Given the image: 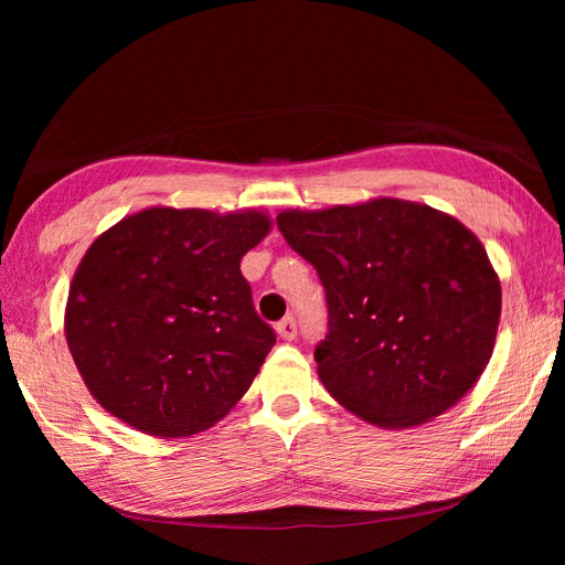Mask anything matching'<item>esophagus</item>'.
Returning a JSON list of instances; mask_svg holds the SVG:
<instances>
[{"label":"esophagus","instance_id":"1","mask_svg":"<svg viewBox=\"0 0 565 565\" xmlns=\"http://www.w3.org/2000/svg\"><path fill=\"white\" fill-rule=\"evenodd\" d=\"M276 334H279L281 340H286V342H291V340H296V320L289 316V318H284L279 326H276Z\"/></svg>","mask_w":565,"mask_h":565}]
</instances>
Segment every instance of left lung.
Wrapping results in <instances>:
<instances>
[{
    "label": "left lung",
    "mask_w": 565,
    "mask_h": 565,
    "mask_svg": "<svg viewBox=\"0 0 565 565\" xmlns=\"http://www.w3.org/2000/svg\"><path fill=\"white\" fill-rule=\"evenodd\" d=\"M281 235L328 301L318 376L366 423L405 429L459 403L498 338L500 279L463 223L425 203L369 199L281 211Z\"/></svg>",
    "instance_id": "obj_1"
}]
</instances>
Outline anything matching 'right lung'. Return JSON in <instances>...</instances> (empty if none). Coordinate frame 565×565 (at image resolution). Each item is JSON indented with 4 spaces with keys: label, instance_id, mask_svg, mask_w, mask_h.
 <instances>
[{
    "label": "right lung",
    "instance_id": "1",
    "mask_svg": "<svg viewBox=\"0 0 565 565\" xmlns=\"http://www.w3.org/2000/svg\"><path fill=\"white\" fill-rule=\"evenodd\" d=\"M264 211L152 206L84 252L65 338L106 413L150 437H191L233 411L276 342L239 271Z\"/></svg>",
    "mask_w": 565,
    "mask_h": 565
}]
</instances>
